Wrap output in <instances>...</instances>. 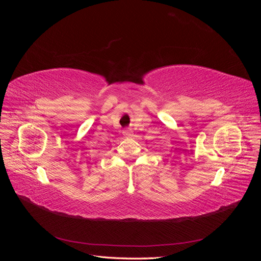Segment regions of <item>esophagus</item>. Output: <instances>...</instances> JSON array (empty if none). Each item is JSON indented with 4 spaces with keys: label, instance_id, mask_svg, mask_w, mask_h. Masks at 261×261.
Wrapping results in <instances>:
<instances>
[{
    "label": "esophagus",
    "instance_id": "obj_1",
    "mask_svg": "<svg viewBox=\"0 0 261 261\" xmlns=\"http://www.w3.org/2000/svg\"><path fill=\"white\" fill-rule=\"evenodd\" d=\"M123 134L125 136H130L132 135V130L129 129V128H125L124 130H123Z\"/></svg>",
    "mask_w": 261,
    "mask_h": 261
}]
</instances>
